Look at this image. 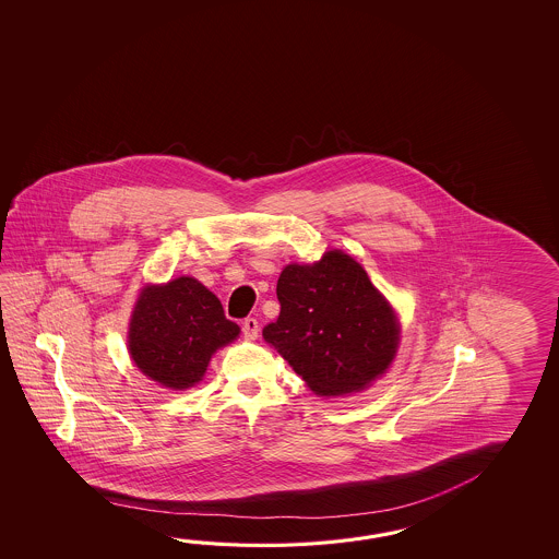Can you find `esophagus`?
I'll return each instance as SVG.
<instances>
[{"mask_svg":"<svg viewBox=\"0 0 559 559\" xmlns=\"http://www.w3.org/2000/svg\"><path fill=\"white\" fill-rule=\"evenodd\" d=\"M241 333H243L246 340H255L258 333H260V323L255 318H246L241 323Z\"/></svg>","mask_w":559,"mask_h":559,"instance_id":"1","label":"esophagus"}]
</instances>
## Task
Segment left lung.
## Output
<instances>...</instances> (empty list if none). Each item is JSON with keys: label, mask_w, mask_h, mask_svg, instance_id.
<instances>
[{"label": "left lung", "mask_w": 559, "mask_h": 559, "mask_svg": "<svg viewBox=\"0 0 559 559\" xmlns=\"http://www.w3.org/2000/svg\"><path fill=\"white\" fill-rule=\"evenodd\" d=\"M275 292L282 308L263 337L313 392H359L390 368L397 321L366 270L344 251H328L313 265H287Z\"/></svg>", "instance_id": "left-lung-1"}]
</instances>
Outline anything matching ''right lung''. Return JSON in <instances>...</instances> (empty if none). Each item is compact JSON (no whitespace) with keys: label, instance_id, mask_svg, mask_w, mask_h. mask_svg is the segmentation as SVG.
Returning a JSON list of instances; mask_svg holds the SVG:
<instances>
[{"label":"right lung","instance_id":"obj_1","mask_svg":"<svg viewBox=\"0 0 559 559\" xmlns=\"http://www.w3.org/2000/svg\"><path fill=\"white\" fill-rule=\"evenodd\" d=\"M239 335L219 299L193 277L150 285L135 304L130 354L147 378L186 390L202 380L210 357Z\"/></svg>","mask_w":559,"mask_h":559}]
</instances>
